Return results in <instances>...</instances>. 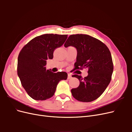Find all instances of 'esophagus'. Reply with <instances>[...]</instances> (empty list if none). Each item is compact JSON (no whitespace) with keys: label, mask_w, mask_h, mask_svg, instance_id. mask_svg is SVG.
I'll return each mask as SVG.
<instances>
[{"label":"esophagus","mask_w":132,"mask_h":132,"mask_svg":"<svg viewBox=\"0 0 132 132\" xmlns=\"http://www.w3.org/2000/svg\"><path fill=\"white\" fill-rule=\"evenodd\" d=\"M71 78H72V77H71V75L70 74H68V79H70Z\"/></svg>","instance_id":"1"}]
</instances>
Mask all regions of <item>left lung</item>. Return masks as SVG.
Segmentation results:
<instances>
[{"instance_id": "left-lung-1", "label": "left lung", "mask_w": 132, "mask_h": 132, "mask_svg": "<svg viewBox=\"0 0 132 132\" xmlns=\"http://www.w3.org/2000/svg\"><path fill=\"white\" fill-rule=\"evenodd\" d=\"M73 46L77 50L75 69L88 68V75L82 78L77 74L79 86L71 90L73 96L81 102H91L98 98L110 84L113 70L111 52L104 43L89 35H71L64 47Z\"/></svg>"}]
</instances>
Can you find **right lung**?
Listing matches in <instances>:
<instances>
[{
	"instance_id": "1",
	"label": "right lung",
	"mask_w": 132,
	"mask_h": 132,
	"mask_svg": "<svg viewBox=\"0 0 132 132\" xmlns=\"http://www.w3.org/2000/svg\"><path fill=\"white\" fill-rule=\"evenodd\" d=\"M67 35L44 34L27 43L20 52L18 75L27 94L35 100L52 97L58 82L66 80V72L54 73L46 70V60L53 57L55 48L62 46Z\"/></svg>"
}]
</instances>
